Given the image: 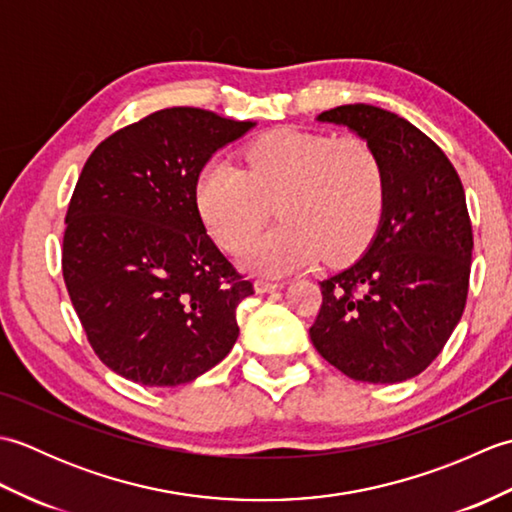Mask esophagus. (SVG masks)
<instances>
[{"label":"esophagus","instance_id":"esophagus-1","mask_svg":"<svg viewBox=\"0 0 512 512\" xmlns=\"http://www.w3.org/2000/svg\"><path fill=\"white\" fill-rule=\"evenodd\" d=\"M277 288H279L277 281H268V279H257L255 281V290L257 292H273Z\"/></svg>","mask_w":512,"mask_h":512}]
</instances>
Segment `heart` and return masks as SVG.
Here are the masks:
<instances>
[{
	"instance_id": "heart-1",
	"label": "heart",
	"mask_w": 512,
	"mask_h": 512,
	"mask_svg": "<svg viewBox=\"0 0 512 512\" xmlns=\"http://www.w3.org/2000/svg\"><path fill=\"white\" fill-rule=\"evenodd\" d=\"M246 171L213 160L195 184L204 226L228 253H237L278 200L282 222L244 247L253 273L288 275L325 257L345 262L367 246L385 211L387 178L367 138L277 129L244 151Z\"/></svg>"
}]
</instances>
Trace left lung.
<instances>
[{
  "instance_id": "1",
  "label": "left lung",
  "mask_w": 512,
  "mask_h": 512,
  "mask_svg": "<svg viewBox=\"0 0 512 512\" xmlns=\"http://www.w3.org/2000/svg\"><path fill=\"white\" fill-rule=\"evenodd\" d=\"M317 121L350 127L376 147L387 195L363 257L319 281L310 339L345 376L402 383L433 363L462 319L473 253L464 187L444 151L394 112L354 103Z\"/></svg>"
}]
</instances>
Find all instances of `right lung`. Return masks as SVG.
<instances>
[{
	"instance_id": "right-lung-1",
	"label": "right lung",
	"mask_w": 512,
	"mask_h": 512,
	"mask_svg": "<svg viewBox=\"0 0 512 512\" xmlns=\"http://www.w3.org/2000/svg\"><path fill=\"white\" fill-rule=\"evenodd\" d=\"M255 123L169 107L96 147L65 213L63 279L92 350L127 380L176 387L237 341L253 295L206 235L195 184L217 149Z\"/></svg>"
}]
</instances>
